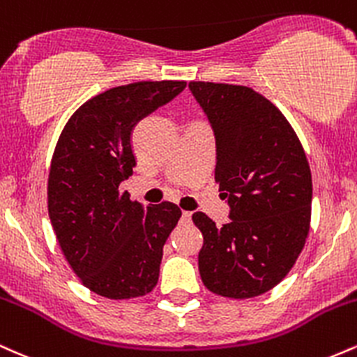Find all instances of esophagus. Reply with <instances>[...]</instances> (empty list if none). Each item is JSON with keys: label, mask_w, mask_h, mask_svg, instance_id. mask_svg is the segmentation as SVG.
<instances>
[{"label": "esophagus", "mask_w": 357, "mask_h": 357, "mask_svg": "<svg viewBox=\"0 0 357 357\" xmlns=\"http://www.w3.org/2000/svg\"><path fill=\"white\" fill-rule=\"evenodd\" d=\"M191 215H192L191 211H183V220L184 221H191Z\"/></svg>", "instance_id": "obj_1"}]
</instances>
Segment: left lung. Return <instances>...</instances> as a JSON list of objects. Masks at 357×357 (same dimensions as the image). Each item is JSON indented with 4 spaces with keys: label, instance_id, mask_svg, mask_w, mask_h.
<instances>
[{
    "label": "left lung",
    "instance_id": "left-lung-1",
    "mask_svg": "<svg viewBox=\"0 0 357 357\" xmlns=\"http://www.w3.org/2000/svg\"><path fill=\"white\" fill-rule=\"evenodd\" d=\"M216 137L215 181L230 203V223L198 211L199 275L213 294L252 298L268 292L304 248L312 174L296 130L261 93L245 85L190 82Z\"/></svg>",
    "mask_w": 357,
    "mask_h": 357
}]
</instances>
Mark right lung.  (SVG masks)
Segmentation results:
<instances>
[{"label":"right lung","mask_w":357,"mask_h":357,"mask_svg":"<svg viewBox=\"0 0 357 357\" xmlns=\"http://www.w3.org/2000/svg\"><path fill=\"white\" fill-rule=\"evenodd\" d=\"M186 87L184 80L119 85L82 104L61 130L48 174V216L75 275L105 298H136L158 284L178 204L142 206L119 184L132 174L134 126Z\"/></svg>","instance_id":"1"}]
</instances>
